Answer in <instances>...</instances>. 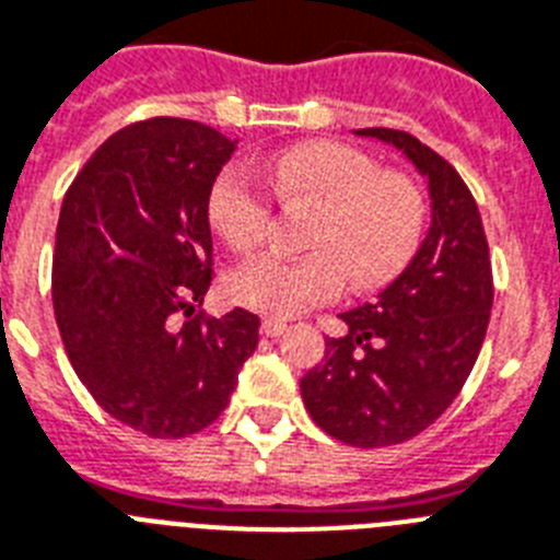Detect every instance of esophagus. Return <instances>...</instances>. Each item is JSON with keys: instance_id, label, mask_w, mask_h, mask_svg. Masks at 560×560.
<instances>
[{"instance_id": "34e87169", "label": "esophagus", "mask_w": 560, "mask_h": 560, "mask_svg": "<svg viewBox=\"0 0 560 560\" xmlns=\"http://www.w3.org/2000/svg\"><path fill=\"white\" fill-rule=\"evenodd\" d=\"M284 330H288V324L279 322V318H265V322H261V332H265L267 338H279Z\"/></svg>"}]
</instances>
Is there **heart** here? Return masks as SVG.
Here are the masks:
<instances>
[{"mask_svg":"<svg viewBox=\"0 0 560 560\" xmlns=\"http://www.w3.org/2000/svg\"><path fill=\"white\" fill-rule=\"evenodd\" d=\"M265 178L284 205H304L316 215L302 258L256 256L230 272V295L265 316L290 318L327 302L350 281L373 290L396 279L424 233V192L410 176L378 171L355 148L302 142L265 162ZM210 224L233 250L265 238L270 205L242 167H228L210 187Z\"/></svg>","mask_w":560,"mask_h":560,"instance_id":"1","label":"heart"}]
</instances>
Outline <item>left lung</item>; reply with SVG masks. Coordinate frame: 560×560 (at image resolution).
<instances>
[{
  "label": "left lung",
  "instance_id": "8db88e82",
  "mask_svg": "<svg viewBox=\"0 0 560 560\" xmlns=\"http://www.w3.org/2000/svg\"><path fill=\"white\" fill-rule=\"evenodd\" d=\"M416 164L430 192V230L375 302L341 313L347 332L327 338L302 378L310 418L350 447H389L418 435L462 393L492 310L490 247L464 178L416 136L364 128Z\"/></svg>",
  "mask_w": 560,
  "mask_h": 560
}]
</instances>
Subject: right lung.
Instances as JSON below:
<instances>
[{
	"mask_svg": "<svg viewBox=\"0 0 560 560\" xmlns=\"http://www.w3.org/2000/svg\"><path fill=\"white\" fill-rule=\"evenodd\" d=\"M236 144L199 121H136L65 192L54 253L65 350L98 407L150 439L213 424L258 345L247 310L192 316L210 288V187Z\"/></svg>",
	"mask_w": 560,
	"mask_h": 560,
	"instance_id": "1",
	"label": "right lung"
}]
</instances>
